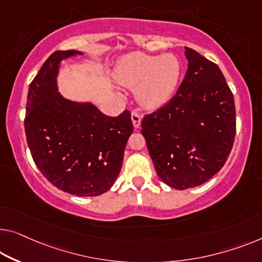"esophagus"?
Returning a JSON list of instances; mask_svg holds the SVG:
<instances>
[{
    "mask_svg": "<svg viewBox=\"0 0 262 262\" xmlns=\"http://www.w3.org/2000/svg\"><path fill=\"white\" fill-rule=\"evenodd\" d=\"M132 121H133V126L135 128H139L140 124H141V115L135 111L132 112Z\"/></svg>",
    "mask_w": 262,
    "mask_h": 262,
    "instance_id": "obj_1",
    "label": "esophagus"
}]
</instances>
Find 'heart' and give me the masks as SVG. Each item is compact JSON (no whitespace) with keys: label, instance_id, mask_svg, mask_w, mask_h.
<instances>
[{"label":"heart","instance_id":"b5f03b06","mask_svg":"<svg viewBox=\"0 0 262 262\" xmlns=\"http://www.w3.org/2000/svg\"><path fill=\"white\" fill-rule=\"evenodd\" d=\"M115 75L120 83L127 87L139 84L136 95L140 102L148 108H158L177 91L181 63L173 54L133 53L120 61Z\"/></svg>","mask_w":262,"mask_h":262}]
</instances>
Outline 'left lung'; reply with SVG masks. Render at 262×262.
Wrapping results in <instances>:
<instances>
[{"label":"left lung","instance_id":"left-lung-1","mask_svg":"<svg viewBox=\"0 0 262 262\" xmlns=\"http://www.w3.org/2000/svg\"><path fill=\"white\" fill-rule=\"evenodd\" d=\"M185 55L188 69L177 94L141 122L159 178L180 190L224 167L236 132L233 93L220 68L188 47Z\"/></svg>","mask_w":262,"mask_h":262}]
</instances>
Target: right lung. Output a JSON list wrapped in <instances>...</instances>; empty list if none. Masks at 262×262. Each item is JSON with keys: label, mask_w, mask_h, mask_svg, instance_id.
I'll return each mask as SVG.
<instances>
[{"label": "right lung", "mask_w": 262, "mask_h": 262, "mask_svg": "<svg viewBox=\"0 0 262 262\" xmlns=\"http://www.w3.org/2000/svg\"><path fill=\"white\" fill-rule=\"evenodd\" d=\"M76 54L82 53L57 50L47 58L29 85L25 129L35 165L47 180L76 196H96L118 178L133 123L129 111L111 118L92 103L61 96L58 64Z\"/></svg>", "instance_id": "right-lung-1"}]
</instances>
